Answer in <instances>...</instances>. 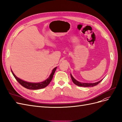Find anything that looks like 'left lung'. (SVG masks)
<instances>
[{
	"label": "left lung",
	"instance_id": "obj_1",
	"mask_svg": "<svg viewBox=\"0 0 122 122\" xmlns=\"http://www.w3.org/2000/svg\"><path fill=\"white\" fill-rule=\"evenodd\" d=\"M70 75H71V77L72 81L73 82V83H74L75 84L77 85V86H83V87H91V86H92V87H93V86H97L98 84H99L102 80V79L100 81H99L98 82H95V83H82V82H79L77 80H76L72 76V75H71V74H70Z\"/></svg>",
	"mask_w": 122,
	"mask_h": 122
}]
</instances>
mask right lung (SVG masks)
<instances>
[{"instance_id":"right-lung-1","label":"right lung","mask_w":122,"mask_h":122,"mask_svg":"<svg viewBox=\"0 0 122 122\" xmlns=\"http://www.w3.org/2000/svg\"><path fill=\"white\" fill-rule=\"evenodd\" d=\"M56 68L57 67H55L53 69L52 73H51L49 77L46 80L44 81L43 82H38V83H32V82H29L25 81H24L19 78H18V77L14 74V73H13L12 70H11V72H12L13 76L17 80V81L19 82L22 86H23V87L29 90H38V89H41V88H43L44 87H46L50 83L52 79L53 75L55 71H56Z\"/></svg>"}]
</instances>
